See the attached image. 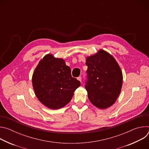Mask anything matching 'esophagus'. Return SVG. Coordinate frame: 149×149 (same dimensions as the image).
Masks as SVG:
<instances>
[{"label": "esophagus", "mask_w": 149, "mask_h": 149, "mask_svg": "<svg viewBox=\"0 0 149 149\" xmlns=\"http://www.w3.org/2000/svg\"><path fill=\"white\" fill-rule=\"evenodd\" d=\"M77 79H78V81H79L81 82V81H82V78H81V77H78V78H77Z\"/></svg>", "instance_id": "34e87169"}]
</instances>
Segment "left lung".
Segmentation results:
<instances>
[{
	"instance_id": "1",
	"label": "left lung",
	"mask_w": 149,
	"mask_h": 149,
	"mask_svg": "<svg viewBox=\"0 0 149 149\" xmlns=\"http://www.w3.org/2000/svg\"><path fill=\"white\" fill-rule=\"evenodd\" d=\"M88 81L86 85L90 102L106 109L116 101L123 86V73L115 58L103 49L86 58Z\"/></svg>"
}]
</instances>
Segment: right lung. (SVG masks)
Masks as SVG:
<instances>
[{"label": "right lung", "mask_w": 149, "mask_h": 149, "mask_svg": "<svg viewBox=\"0 0 149 149\" xmlns=\"http://www.w3.org/2000/svg\"><path fill=\"white\" fill-rule=\"evenodd\" d=\"M65 60L48 54L39 62L32 75L35 95L45 107L52 110L61 109L71 100L81 83L71 74Z\"/></svg>", "instance_id": "add662e5"}]
</instances>
